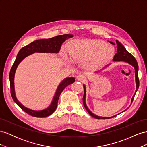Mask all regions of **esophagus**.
<instances>
[{
	"label": "esophagus",
	"mask_w": 147,
	"mask_h": 147,
	"mask_svg": "<svg viewBox=\"0 0 147 147\" xmlns=\"http://www.w3.org/2000/svg\"><path fill=\"white\" fill-rule=\"evenodd\" d=\"M77 80H79V81H81L82 82H84L86 80V78L84 76V75H78V76L77 77Z\"/></svg>",
	"instance_id": "esophagus-1"
}]
</instances>
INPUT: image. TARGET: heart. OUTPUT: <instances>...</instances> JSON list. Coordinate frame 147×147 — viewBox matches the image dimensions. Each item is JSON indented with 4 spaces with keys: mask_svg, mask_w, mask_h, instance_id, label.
<instances>
[{
    "mask_svg": "<svg viewBox=\"0 0 147 147\" xmlns=\"http://www.w3.org/2000/svg\"><path fill=\"white\" fill-rule=\"evenodd\" d=\"M70 53L74 61L86 60L88 65L100 66L111 59L114 54V48L104 42L97 40H75L72 44ZM63 57L66 61H69L66 54H64Z\"/></svg>",
    "mask_w": 147,
    "mask_h": 147,
    "instance_id": "heart-1",
    "label": "heart"
}]
</instances>
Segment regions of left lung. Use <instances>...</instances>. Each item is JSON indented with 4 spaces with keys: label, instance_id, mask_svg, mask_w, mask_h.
<instances>
[{
    "label": "left lung",
    "instance_id": "1",
    "mask_svg": "<svg viewBox=\"0 0 147 147\" xmlns=\"http://www.w3.org/2000/svg\"><path fill=\"white\" fill-rule=\"evenodd\" d=\"M110 43L113 44V45H115V43L112 42H109ZM116 43L117 45V53L115 55L113 59V61H124L126 62V63L131 64V65H132L134 67L135 69V77H136V90L135 92V94H134V96H132V98L131 99V103L132 102L133 100H134V96L136 93L137 92V91L138 90V88H139V75H138V70H139V67H138V64L137 62L136 61V59H135V57L133 56L130 53H129L126 49L125 48L122 44L120 43L119 41L116 40ZM83 88H84V95H83V105L84 106V107L86 109V110L88 111V112L89 113L91 116H92V117H94L95 118L97 119H107V118H111L117 116L118 115H115V116L111 117H99L97 116V115H96L95 114H94L93 113H92L91 111L88 108V107L86 104V102H85V99H86V86L84 84H83ZM129 108V107H128ZM127 108V109H128ZM127 109H126L124 111H126ZM119 115V114H118Z\"/></svg>",
    "mask_w": 147,
    "mask_h": 147
}]
</instances>
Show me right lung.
Listing matches in <instances>:
<instances>
[{"mask_svg": "<svg viewBox=\"0 0 147 147\" xmlns=\"http://www.w3.org/2000/svg\"><path fill=\"white\" fill-rule=\"evenodd\" d=\"M72 37L73 35L65 34L63 35H57V36L48 39L37 40H35L32 43H29V45L22 48L18 52V53L16 60L10 70L9 75L11 95L15 103L18 105L22 110L24 111L26 113L31 115V116L38 118H43L48 117L50 116V115H51L55 112L57 108V102H58L61 93L64 90V88L67 86L74 83L75 78H65L60 83L59 85L57 88L55 96L53 97L51 104L49 105L47 109L42 110H34L26 107H24L23 104H21L20 102L18 100L15 96L14 78L18 65H19V64L25 58V57L31 54H33V53L35 52L57 53L59 51L63 43L67 39L72 38Z\"/></svg>", "mask_w": 147, "mask_h": 147, "instance_id": "right-lung-1", "label": "right lung"}]
</instances>
